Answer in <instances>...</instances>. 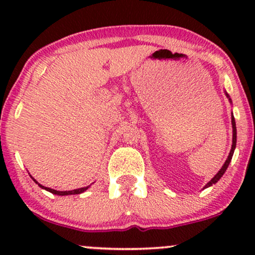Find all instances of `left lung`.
Wrapping results in <instances>:
<instances>
[{
    "mask_svg": "<svg viewBox=\"0 0 255 255\" xmlns=\"http://www.w3.org/2000/svg\"><path fill=\"white\" fill-rule=\"evenodd\" d=\"M225 95H227V97L229 98V95H228V93H225ZM229 101L231 102V99L229 98ZM231 125H233V145H231V150H230V153H229V156H228V158H227V160H225V163L223 164V166H222V169L221 170H219L217 174L215 175V177L212 178L211 181H210L209 183L207 184H205V187L204 188H207V187H210V186H212V184H215V183H217L218 181H219V178H221L222 176H223L224 175V172L227 171V169H228V166H229V164H230V162H231V158H233V154H234V151H235V147H236V124H235V119H234V116L231 115Z\"/></svg>",
    "mask_w": 255,
    "mask_h": 255,
    "instance_id": "left-lung-1",
    "label": "left lung"
}]
</instances>
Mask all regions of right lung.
Instances as JSON below:
<instances>
[{"mask_svg": "<svg viewBox=\"0 0 255 255\" xmlns=\"http://www.w3.org/2000/svg\"><path fill=\"white\" fill-rule=\"evenodd\" d=\"M32 178H33V177H32ZM33 181H34V182H36V183H38L37 181L34 180V178H33ZM38 186H39L40 188L45 189V191H48V192L52 193V194H57V195H71V194H80V193L85 192V191H86L87 188H89V186H87V187H83V188H79V189H73V191H63V192H61V191H55V189L48 188V187H44V186H42V184H39V183H38Z\"/></svg>", "mask_w": 255, "mask_h": 255, "instance_id": "obj_1", "label": "right lung"}]
</instances>
